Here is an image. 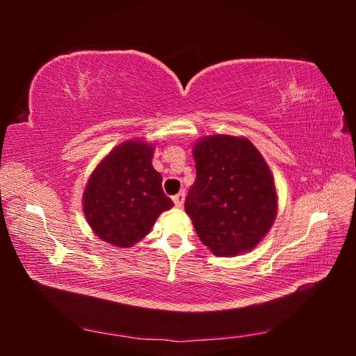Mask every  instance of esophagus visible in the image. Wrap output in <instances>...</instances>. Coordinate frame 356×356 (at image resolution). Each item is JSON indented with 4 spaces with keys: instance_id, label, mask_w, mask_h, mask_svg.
Returning <instances> with one entry per match:
<instances>
[{
    "instance_id": "obj_1",
    "label": "esophagus",
    "mask_w": 356,
    "mask_h": 356,
    "mask_svg": "<svg viewBox=\"0 0 356 356\" xmlns=\"http://www.w3.org/2000/svg\"><path fill=\"white\" fill-rule=\"evenodd\" d=\"M184 199H186V193L184 191H181V193H178V195H175L174 197H172V200H174L177 208H182V204H184Z\"/></svg>"
}]
</instances>
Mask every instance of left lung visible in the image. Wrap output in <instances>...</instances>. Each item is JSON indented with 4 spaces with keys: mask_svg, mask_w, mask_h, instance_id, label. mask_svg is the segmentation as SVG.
Here are the masks:
<instances>
[{
    "mask_svg": "<svg viewBox=\"0 0 356 356\" xmlns=\"http://www.w3.org/2000/svg\"><path fill=\"white\" fill-rule=\"evenodd\" d=\"M196 181L186 212L199 239L215 255L250 251L270 230L277 199L260 152L245 138L215 135L193 148Z\"/></svg>",
    "mask_w": 356,
    "mask_h": 356,
    "instance_id": "left-lung-1",
    "label": "left lung"
}]
</instances>
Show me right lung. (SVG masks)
Listing matches in <instances>:
<instances>
[{
  "label": "right lung",
  "mask_w": 356,
  "mask_h": 356,
  "mask_svg": "<svg viewBox=\"0 0 356 356\" xmlns=\"http://www.w3.org/2000/svg\"><path fill=\"white\" fill-rule=\"evenodd\" d=\"M153 147L127 141L93 170L84 190V215L105 242L127 248L141 241L159 215L174 207L152 165Z\"/></svg>",
  "instance_id": "1"
}]
</instances>
